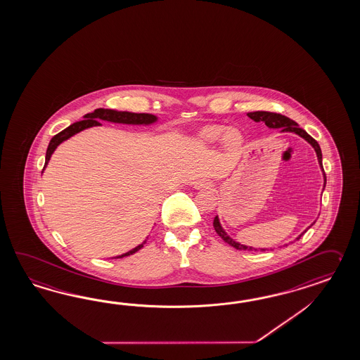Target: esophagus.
<instances>
[{
	"mask_svg": "<svg viewBox=\"0 0 360 360\" xmlns=\"http://www.w3.org/2000/svg\"><path fill=\"white\" fill-rule=\"evenodd\" d=\"M208 187H210V184H208V182H205V181H198L195 184V188L196 190H202V188H208Z\"/></svg>",
	"mask_w": 360,
	"mask_h": 360,
	"instance_id": "esophagus-1",
	"label": "esophagus"
}]
</instances>
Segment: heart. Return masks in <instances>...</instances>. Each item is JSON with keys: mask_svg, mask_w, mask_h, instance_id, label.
Returning a JSON list of instances; mask_svg holds the SVG:
<instances>
[{"mask_svg": "<svg viewBox=\"0 0 360 360\" xmlns=\"http://www.w3.org/2000/svg\"><path fill=\"white\" fill-rule=\"evenodd\" d=\"M198 138L205 143H216L221 141V143L228 148H236L242 143V135L237 129L228 127L219 124H212L202 129L198 132Z\"/></svg>", "mask_w": 360, "mask_h": 360, "instance_id": "1", "label": "heart"}]
</instances>
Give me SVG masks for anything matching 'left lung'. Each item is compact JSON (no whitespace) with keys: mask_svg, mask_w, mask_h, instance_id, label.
Instances as JSON below:
<instances>
[{"mask_svg":"<svg viewBox=\"0 0 360 360\" xmlns=\"http://www.w3.org/2000/svg\"><path fill=\"white\" fill-rule=\"evenodd\" d=\"M247 115H248L252 121H255V122L265 123L269 129H280L281 132H294V134L299 135L300 138H303L307 143H309V144L312 146V148L315 149L319 165H320V169H321V172H323L325 188L326 176H325L324 167H323V153H321L320 146H319V143H317L311 135H308L307 132L299 127L298 123L295 122V121H292V120H290L289 117L277 115V113H271V112H251V113H247ZM314 224H315V222H314ZM314 224H312V225H314ZM312 225H311V226H312ZM213 226H214V230H216V233L219 234V237L222 238V239H224L228 245H231V247H234V248H237V250H248V251H256V250H257V248H254V247L240 245L239 242L234 240L233 238L230 237L228 233L225 231V229L222 228V225H221V222H219V216H216L214 219H213ZM311 226H309V228H311ZM306 231H307V230H304L299 237H297V239L302 237ZM259 250H260V251H265L266 248H259Z\"/></svg>","mask_w":360,"mask_h":360,"instance_id":"left-lung-1","label":"left lung"}]
</instances>
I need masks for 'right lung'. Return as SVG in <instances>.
<instances>
[{
    "instance_id": "obj_1",
    "label": "right lung",
    "mask_w": 360,
    "mask_h": 360,
    "mask_svg": "<svg viewBox=\"0 0 360 360\" xmlns=\"http://www.w3.org/2000/svg\"><path fill=\"white\" fill-rule=\"evenodd\" d=\"M83 118H84L83 121L72 123L69 127H66L65 130L58 132L57 135H54L52 139H51L48 149H46L45 165L43 172H41V174L44 173L45 167H46L49 160L52 158L53 152L57 149V147H58L61 143L68 141V139H70L71 136H74L75 134L83 131V130H86V129L94 127V126H101V123L98 122V121L122 123V124H136V126H149V124H153V123L158 122V120L156 115H149V113H132V112H122V110L104 109V108H98L95 112L83 115ZM148 237L146 238V239L141 242V245L134 247L132 250L124 252V254L115 256L113 259H121V257H124V256H129V255L138 252L141 248H143V245L147 243Z\"/></svg>"
}]
</instances>
